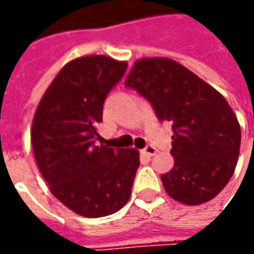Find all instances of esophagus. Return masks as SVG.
Returning a JSON list of instances; mask_svg holds the SVG:
<instances>
[{"mask_svg":"<svg viewBox=\"0 0 254 254\" xmlns=\"http://www.w3.org/2000/svg\"><path fill=\"white\" fill-rule=\"evenodd\" d=\"M142 154H144V155H147V157H152V155H155V154H157V148H155L154 145H147V147L142 150Z\"/></svg>","mask_w":254,"mask_h":254,"instance_id":"esophagus-1","label":"esophagus"}]
</instances>
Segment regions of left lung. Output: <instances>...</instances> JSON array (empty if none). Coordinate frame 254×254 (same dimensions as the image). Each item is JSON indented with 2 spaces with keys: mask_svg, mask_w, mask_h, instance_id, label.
<instances>
[{
  "mask_svg": "<svg viewBox=\"0 0 254 254\" xmlns=\"http://www.w3.org/2000/svg\"><path fill=\"white\" fill-rule=\"evenodd\" d=\"M172 123L174 167L161 175L167 193L184 205L213 199L232 178L240 148V124L226 99L170 58H141L126 77Z\"/></svg>",
  "mask_w": 254,
  "mask_h": 254,
  "instance_id": "1",
  "label": "left lung"
}]
</instances>
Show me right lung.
<instances>
[{"mask_svg": "<svg viewBox=\"0 0 254 254\" xmlns=\"http://www.w3.org/2000/svg\"><path fill=\"white\" fill-rule=\"evenodd\" d=\"M127 62L89 55L67 62L36 107L31 142L49 190L66 208L84 218H102L130 199L140 154L100 142L103 104L123 77Z\"/></svg>", "mask_w": 254, "mask_h": 254, "instance_id": "1", "label": "right lung"}]
</instances>
